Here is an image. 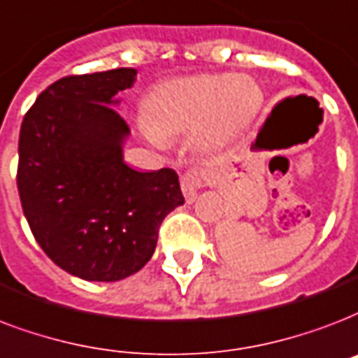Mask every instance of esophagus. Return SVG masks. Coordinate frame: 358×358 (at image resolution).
Wrapping results in <instances>:
<instances>
[{
    "label": "esophagus",
    "mask_w": 358,
    "mask_h": 358,
    "mask_svg": "<svg viewBox=\"0 0 358 358\" xmlns=\"http://www.w3.org/2000/svg\"><path fill=\"white\" fill-rule=\"evenodd\" d=\"M210 173L206 169H189V171H185L182 176H180V185H182V193H184V197L187 203L191 201H195L197 197V189L201 185L204 184V180H208Z\"/></svg>",
    "instance_id": "esophagus-1"
}]
</instances>
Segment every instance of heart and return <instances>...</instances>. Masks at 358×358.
Instances as JSON below:
<instances>
[{"label": "heart", "instance_id": "1", "mask_svg": "<svg viewBox=\"0 0 358 358\" xmlns=\"http://www.w3.org/2000/svg\"><path fill=\"white\" fill-rule=\"evenodd\" d=\"M261 103V90L245 76L173 78L152 90L141 125L155 144L197 131L208 143H225L252 124Z\"/></svg>", "mask_w": 358, "mask_h": 358}]
</instances>
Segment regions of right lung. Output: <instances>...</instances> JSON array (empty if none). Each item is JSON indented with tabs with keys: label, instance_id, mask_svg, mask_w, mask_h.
Listing matches in <instances>:
<instances>
[{
	"label": "right lung",
	"instance_id": "obj_1",
	"mask_svg": "<svg viewBox=\"0 0 358 358\" xmlns=\"http://www.w3.org/2000/svg\"><path fill=\"white\" fill-rule=\"evenodd\" d=\"M135 76L131 67L64 76L20 127L16 184L29 229L59 268L88 282L138 272L165 215L184 204L173 169L138 173L124 163L129 127L110 105Z\"/></svg>",
	"mask_w": 358,
	"mask_h": 358
}]
</instances>
